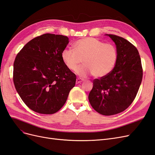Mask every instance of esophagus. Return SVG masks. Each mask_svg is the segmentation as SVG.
I'll list each match as a JSON object with an SVG mask.
<instances>
[{"label": "esophagus", "mask_w": 155, "mask_h": 155, "mask_svg": "<svg viewBox=\"0 0 155 155\" xmlns=\"http://www.w3.org/2000/svg\"><path fill=\"white\" fill-rule=\"evenodd\" d=\"M82 81H83V79H81V78H77L76 83V84H78V83H81Z\"/></svg>", "instance_id": "34e87169"}]
</instances>
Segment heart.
<instances>
[{
	"instance_id": "b5f03b06",
	"label": "heart",
	"mask_w": 155,
	"mask_h": 155,
	"mask_svg": "<svg viewBox=\"0 0 155 155\" xmlns=\"http://www.w3.org/2000/svg\"><path fill=\"white\" fill-rule=\"evenodd\" d=\"M74 48L64 49L61 59L72 71L77 69L83 60L84 65L76 71L83 78L91 74L96 78L105 76L113 70L118 60V51L114 45L104 43L94 37L78 40L74 44Z\"/></svg>"
}]
</instances>
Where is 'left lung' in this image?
<instances>
[{"mask_svg": "<svg viewBox=\"0 0 155 155\" xmlns=\"http://www.w3.org/2000/svg\"><path fill=\"white\" fill-rule=\"evenodd\" d=\"M118 51V60L107 76L94 79L88 100L98 113L110 116L123 112L137 96L143 77L141 59L137 48L123 37L107 34Z\"/></svg>", "mask_w": 155, "mask_h": 155, "instance_id": "obj_1", "label": "left lung"}]
</instances>
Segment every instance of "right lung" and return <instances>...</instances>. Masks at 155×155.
Returning <instances> with one entry per match:
<instances>
[{"instance_id":"right-lung-1","label":"right lung","mask_w":155,"mask_h":155,"mask_svg":"<svg viewBox=\"0 0 155 155\" xmlns=\"http://www.w3.org/2000/svg\"><path fill=\"white\" fill-rule=\"evenodd\" d=\"M68 42L67 36L45 34L30 41L17 54L13 63V83L22 100L32 110L55 113L75 86L76 74L61 59Z\"/></svg>"}]
</instances>
